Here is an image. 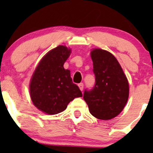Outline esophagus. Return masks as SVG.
<instances>
[{
  "mask_svg": "<svg viewBox=\"0 0 153 153\" xmlns=\"http://www.w3.org/2000/svg\"><path fill=\"white\" fill-rule=\"evenodd\" d=\"M83 83H82V82H81V83H79L78 84V87H79V88H80V90L81 91H82V90H83Z\"/></svg>",
  "mask_w": 153,
  "mask_h": 153,
  "instance_id": "esophagus-1",
  "label": "esophagus"
}]
</instances>
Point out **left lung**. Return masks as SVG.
I'll list each match as a JSON object with an SVG mask.
<instances>
[{
  "instance_id": "obj_1",
  "label": "left lung",
  "mask_w": 153,
  "mask_h": 153,
  "mask_svg": "<svg viewBox=\"0 0 153 153\" xmlns=\"http://www.w3.org/2000/svg\"><path fill=\"white\" fill-rule=\"evenodd\" d=\"M96 83L85 89L83 99L94 117L103 120L113 119L125 106L129 98V83L122 67L109 52L94 49L91 52Z\"/></svg>"
}]
</instances>
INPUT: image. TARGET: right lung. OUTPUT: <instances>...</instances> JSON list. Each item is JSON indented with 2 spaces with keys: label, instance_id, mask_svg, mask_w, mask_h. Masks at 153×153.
Segmentation results:
<instances>
[{
  "label": "right lung",
  "instance_id": "obj_1",
  "mask_svg": "<svg viewBox=\"0 0 153 153\" xmlns=\"http://www.w3.org/2000/svg\"><path fill=\"white\" fill-rule=\"evenodd\" d=\"M71 53V49L62 45L50 50L40 60L31 77V101L38 109L48 114L60 113L75 98L82 96L73 82L71 71L63 67Z\"/></svg>",
  "mask_w": 153,
  "mask_h": 153
}]
</instances>
